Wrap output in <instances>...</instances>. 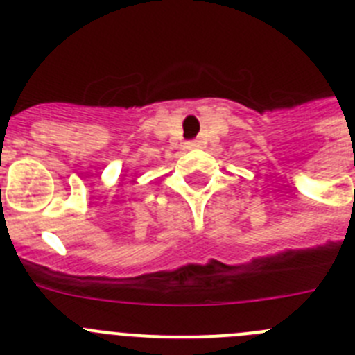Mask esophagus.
<instances>
[{
  "instance_id": "esophagus-1",
  "label": "esophagus",
  "mask_w": 355,
  "mask_h": 355,
  "mask_svg": "<svg viewBox=\"0 0 355 355\" xmlns=\"http://www.w3.org/2000/svg\"><path fill=\"white\" fill-rule=\"evenodd\" d=\"M187 147H188V149H196V147H199V144H197V142H190Z\"/></svg>"
}]
</instances>
